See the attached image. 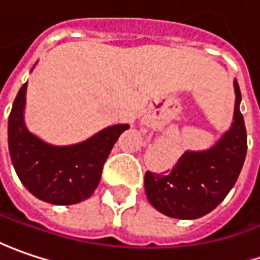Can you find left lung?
Wrapping results in <instances>:
<instances>
[{
	"mask_svg": "<svg viewBox=\"0 0 260 260\" xmlns=\"http://www.w3.org/2000/svg\"><path fill=\"white\" fill-rule=\"evenodd\" d=\"M233 84V122L220 140L207 150L185 151L170 173H145L147 198L164 215L179 220L201 218L220 205L234 186L246 158L247 137L240 112L242 93L236 80Z\"/></svg>",
	"mask_w": 260,
	"mask_h": 260,
	"instance_id": "left-lung-1",
	"label": "left lung"
}]
</instances>
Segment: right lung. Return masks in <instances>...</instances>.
<instances>
[{"mask_svg":"<svg viewBox=\"0 0 260 260\" xmlns=\"http://www.w3.org/2000/svg\"><path fill=\"white\" fill-rule=\"evenodd\" d=\"M26 90L27 83L18 90L8 118V150L18 179L33 197L53 205H73L90 198L115 142L129 125H112L85 141L53 145L26 126Z\"/></svg>","mask_w":260,"mask_h":260,"instance_id":"obj_1","label":"right lung"}]
</instances>
